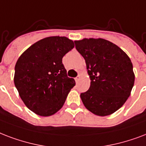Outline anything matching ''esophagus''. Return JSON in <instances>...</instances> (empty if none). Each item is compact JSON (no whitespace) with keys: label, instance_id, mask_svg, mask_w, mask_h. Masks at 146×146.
<instances>
[{"label":"esophagus","instance_id":"obj_1","mask_svg":"<svg viewBox=\"0 0 146 146\" xmlns=\"http://www.w3.org/2000/svg\"><path fill=\"white\" fill-rule=\"evenodd\" d=\"M80 79H81V76L78 75V76H77L76 78H75V81H76V82H78V81H80Z\"/></svg>","mask_w":146,"mask_h":146}]
</instances>
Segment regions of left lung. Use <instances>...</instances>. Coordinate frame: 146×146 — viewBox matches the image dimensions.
<instances>
[{
	"instance_id": "8db88e82",
	"label": "left lung",
	"mask_w": 146,
	"mask_h": 146,
	"mask_svg": "<svg viewBox=\"0 0 146 146\" xmlns=\"http://www.w3.org/2000/svg\"><path fill=\"white\" fill-rule=\"evenodd\" d=\"M74 43L85 60L91 79L88 91L81 94L84 107L97 116L113 113L125 104L134 85L130 58L107 39L84 38Z\"/></svg>"
}]
</instances>
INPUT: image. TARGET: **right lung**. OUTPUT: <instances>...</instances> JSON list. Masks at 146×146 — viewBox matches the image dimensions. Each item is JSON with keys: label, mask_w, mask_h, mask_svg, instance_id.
Masks as SVG:
<instances>
[{"label": "right lung", "mask_w": 146, "mask_h": 146, "mask_svg": "<svg viewBox=\"0 0 146 146\" xmlns=\"http://www.w3.org/2000/svg\"><path fill=\"white\" fill-rule=\"evenodd\" d=\"M74 47V42L67 37H46L33 44L18 58L14 84L24 104L37 115L49 116L57 113L75 85L62 64L63 56Z\"/></svg>", "instance_id": "1"}]
</instances>
